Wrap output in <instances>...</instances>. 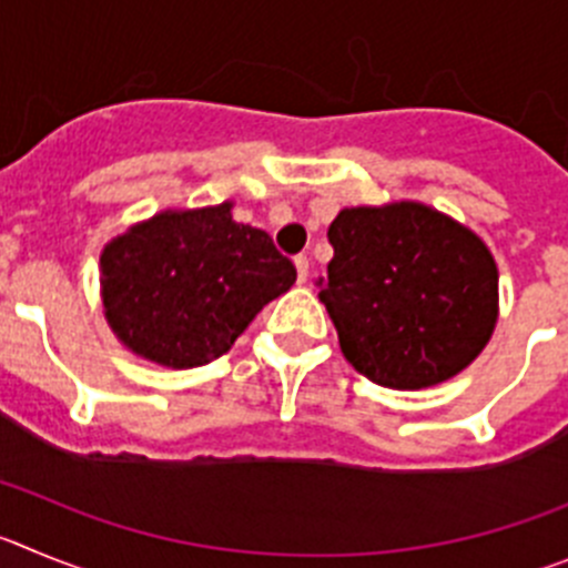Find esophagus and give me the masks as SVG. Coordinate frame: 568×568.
Masks as SVG:
<instances>
[{
    "mask_svg": "<svg viewBox=\"0 0 568 568\" xmlns=\"http://www.w3.org/2000/svg\"><path fill=\"white\" fill-rule=\"evenodd\" d=\"M294 265H296V277H300V283H305V280H308V268H311L308 257H305V254H300V257L294 260Z\"/></svg>",
    "mask_w": 568,
    "mask_h": 568,
    "instance_id": "34e87169",
    "label": "esophagus"
}]
</instances>
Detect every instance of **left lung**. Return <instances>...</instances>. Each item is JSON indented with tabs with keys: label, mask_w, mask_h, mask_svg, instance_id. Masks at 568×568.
Masks as SVG:
<instances>
[{
	"label": "left lung",
	"mask_w": 568,
	"mask_h": 568,
	"mask_svg": "<svg viewBox=\"0 0 568 568\" xmlns=\"http://www.w3.org/2000/svg\"><path fill=\"white\" fill-rule=\"evenodd\" d=\"M320 303L345 359L371 382L422 390L453 379L498 322V265L473 229L416 201L342 209Z\"/></svg>",
	"instance_id": "left-lung-1"
}]
</instances>
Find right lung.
<instances>
[{"mask_svg":"<svg viewBox=\"0 0 568 568\" xmlns=\"http://www.w3.org/2000/svg\"><path fill=\"white\" fill-rule=\"evenodd\" d=\"M232 201L163 209L112 237L99 260L104 320L121 345L155 365L201 367L294 285L296 268Z\"/></svg>","mask_w":568,"mask_h":568,"instance_id":"add662e5","label":"right lung"}]
</instances>
